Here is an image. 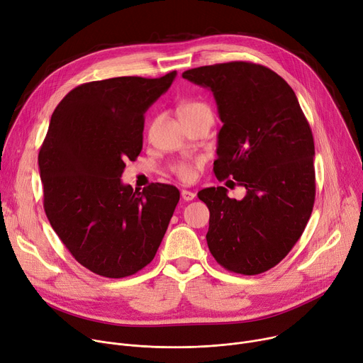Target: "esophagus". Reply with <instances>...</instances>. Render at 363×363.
<instances>
[{
  "label": "esophagus",
  "instance_id": "esophagus-1",
  "mask_svg": "<svg viewBox=\"0 0 363 363\" xmlns=\"http://www.w3.org/2000/svg\"><path fill=\"white\" fill-rule=\"evenodd\" d=\"M181 196H182L184 201H192L195 199V192L188 191V189H182L181 191Z\"/></svg>",
  "mask_w": 363,
  "mask_h": 363
}]
</instances>
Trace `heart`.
<instances>
[{"label": "heart", "mask_w": 363, "mask_h": 363, "mask_svg": "<svg viewBox=\"0 0 363 363\" xmlns=\"http://www.w3.org/2000/svg\"><path fill=\"white\" fill-rule=\"evenodd\" d=\"M200 111H208V107L203 103H196V101H191V103H186L181 107L179 110V116H186V114H194V113H200ZM171 171L172 174L179 178L181 181L184 182H189L194 179L195 177V171H196V164L192 163V162H177L174 163L171 167Z\"/></svg>", "instance_id": "heart-1"}]
</instances>
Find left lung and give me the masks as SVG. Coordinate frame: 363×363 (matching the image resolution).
Here are the masks:
<instances>
[{
  "mask_svg": "<svg viewBox=\"0 0 363 363\" xmlns=\"http://www.w3.org/2000/svg\"><path fill=\"white\" fill-rule=\"evenodd\" d=\"M182 78L210 88L223 127L214 174L246 188L242 201L224 186L204 188L207 245L235 274L267 272L301 238L315 199L314 139L292 88L262 65L235 60L188 69Z\"/></svg>",
  "mask_w": 363,
  "mask_h": 363,
  "instance_id": "left-lung-1",
  "label": "left lung"
}]
</instances>
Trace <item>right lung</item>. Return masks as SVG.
I'll return each mask as SVG.
<instances>
[{"label":"right lung","instance_id":"1","mask_svg":"<svg viewBox=\"0 0 363 363\" xmlns=\"http://www.w3.org/2000/svg\"><path fill=\"white\" fill-rule=\"evenodd\" d=\"M177 72L81 84L55 108L39 152L43 207L71 255L106 278L152 262L179 201L174 185L142 192L121 184L125 160L143 147L145 113Z\"/></svg>","mask_w":363,"mask_h":363}]
</instances>
